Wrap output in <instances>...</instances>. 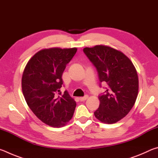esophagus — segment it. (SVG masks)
<instances>
[{
	"label": "esophagus",
	"instance_id": "34e87169",
	"mask_svg": "<svg viewBox=\"0 0 158 158\" xmlns=\"http://www.w3.org/2000/svg\"><path fill=\"white\" fill-rule=\"evenodd\" d=\"M88 98H89V96H88V95H85V96H84V97H80L79 100L80 101H85Z\"/></svg>",
	"mask_w": 158,
	"mask_h": 158
}]
</instances>
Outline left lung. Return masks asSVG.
Returning a JSON list of instances; mask_svg holds the SVG:
<instances>
[{
    "mask_svg": "<svg viewBox=\"0 0 158 158\" xmlns=\"http://www.w3.org/2000/svg\"><path fill=\"white\" fill-rule=\"evenodd\" d=\"M84 52L98 71L100 86L107 84L99 95V108L95 116L105 123H115L129 113L135 105L139 90L137 70L124 53L104 45L85 47Z\"/></svg>",
    "mask_w": 158,
    "mask_h": 158,
    "instance_id": "8db88e82",
    "label": "left lung"
}]
</instances>
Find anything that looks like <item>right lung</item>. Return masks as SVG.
Returning a JSON list of instances; mask_svg holds the SVG:
<instances>
[{"instance_id": "1", "label": "right lung", "mask_w": 158, "mask_h": 158, "mask_svg": "<svg viewBox=\"0 0 158 158\" xmlns=\"http://www.w3.org/2000/svg\"><path fill=\"white\" fill-rule=\"evenodd\" d=\"M77 49L50 48L35 53L23 71L21 86L26 103L34 114L49 126H64L72 118L76 102L61 93L62 74Z\"/></svg>"}]
</instances>
